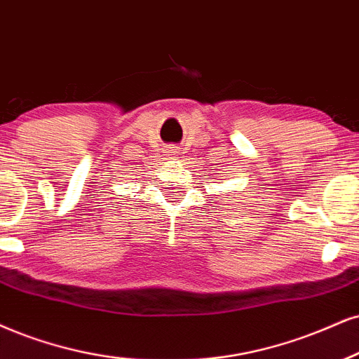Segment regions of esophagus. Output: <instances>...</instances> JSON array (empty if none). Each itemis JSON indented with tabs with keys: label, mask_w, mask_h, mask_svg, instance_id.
Listing matches in <instances>:
<instances>
[{
	"label": "esophagus",
	"mask_w": 359,
	"mask_h": 359,
	"mask_svg": "<svg viewBox=\"0 0 359 359\" xmlns=\"http://www.w3.org/2000/svg\"><path fill=\"white\" fill-rule=\"evenodd\" d=\"M168 154H170V156H176V154H178V151H176V149L170 148V149H168Z\"/></svg>",
	"instance_id": "obj_1"
}]
</instances>
